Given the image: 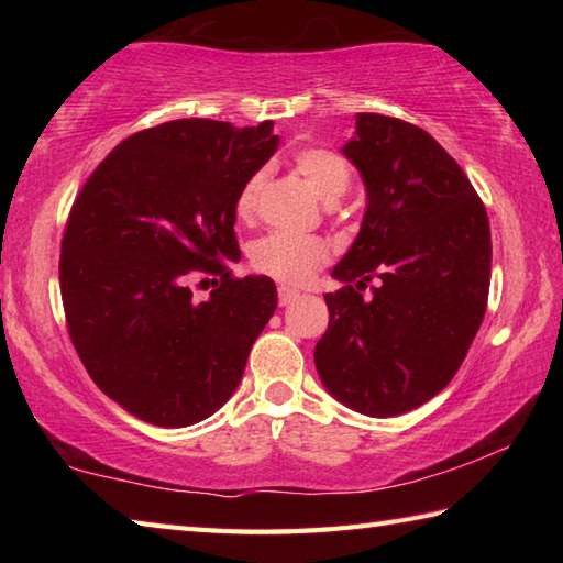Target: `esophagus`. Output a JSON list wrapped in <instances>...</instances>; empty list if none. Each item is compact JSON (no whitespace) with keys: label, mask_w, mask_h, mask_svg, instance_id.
Returning a JSON list of instances; mask_svg holds the SVG:
<instances>
[{"label":"esophagus","mask_w":563,"mask_h":563,"mask_svg":"<svg viewBox=\"0 0 563 563\" xmlns=\"http://www.w3.org/2000/svg\"><path fill=\"white\" fill-rule=\"evenodd\" d=\"M300 298V290H295V288H278V300H280V305H290V302H295Z\"/></svg>","instance_id":"1"}]
</instances>
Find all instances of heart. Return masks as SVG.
Masks as SVG:
<instances>
[{
    "mask_svg": "<svg viewBox=\"0 0 563 563\" xmlns=\"http://www.w3.org/2000/svg\"><path fill=\"white\" fill-rule=\"evenodd\" d=\"M295 168L308 180L322 203H338L350 188L347 161L330 148H302L295 154ZM265 174H255L245 180L241 194L235 198V211L241 218H251L258 206ZM251 261L255 271L271 275L273 280L285 285H302L328 263V245L310 235L271 233L253 245Z\"/></svg>",
    "mask_w": 563,
    "mask_h": 563,
    "instance_id": "obj_1",
    "label": "heart"
}]
</instances>
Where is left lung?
Returning <instances> with one entry per match:
<instances>
[{"mask_svg":"<svg viewBox=\"0 0 563 563\" xmlns=\"http://www.w3.org/2000/svg\"><path fill=\"white\" fill-rule=\"evenodd\" d=\"M342 154L367 206L325 292L330 325L316 345L328 393L367 417H395L450 385L487 310L489 218L456 161L430 133L357 113ZM377 277L374 295L361 290Z\"/></svg>","mask_w":563,"mask_h":563,"instance_id":"1","label":"left lung"}]
</instances>
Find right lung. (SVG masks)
I'll return each instance as SVG.
<instances>
[{
	"instance_id": "1",
	"label": "right lung",
	"mask_w": 563,
	"mask_h": 563,
	"mask_svg": "<svg viewBox=\"0 0 563 563\" xmlns=\"http://www.w3.org/2000/svg\"><path fill=\"white\" fill-rule=\"evenodd\" d=\"M280 146L273 121L178 119L111 151L76 196L59 283L76 352L103 395L156 427L218 412L278 308L268 275L235 280V198ZM194 269L222 275L192 300Z\"/></svg>"
}]
</instances>
